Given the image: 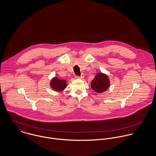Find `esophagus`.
<instances>
[{"label":"esophagus","mask_w":156,"mask_h":156,"mask_svg":"<svg viewBox=\"0 0 156 156\" xmlns=\"http://www.w3.org/2000/svg\"><path fill=\"white\" fill-rule=\"evenodd\" d=\"M83 77H84V74H82L80 76H76V78L77 79H82Z\"/></svg>","instance_id":"esophagus-1"}]
</instances>
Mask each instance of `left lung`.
Here are the masks:
<instances>
[{"label": "left lung", "instance_id": "1", "mask_svg": "<svg viewBox=\"0 0 156 156\" xmlns=\"http://www.w3.org/2000/svg\"><path fill=\"white\" fill-rule=\"evenodd\" d=\"M110 85V80L108 76L101 72H99L91 82V88L97 93H102L106 91Z\"/></svg>", "mask_w": 156, "mask_h": 156}]
</instances>
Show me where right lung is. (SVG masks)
Wrapping results in <instances>:
<instances>
[{
    "instance_id": "add662e5",
    "label": "right lung",
    "mask_w": 156,
    "mask_h": 156,
    "mask_svg": "<svg viewBox=\"0 0 156 156\" xmlns=\"http://www.w3.org/2000/svg\"><path fill=\"white\" fill-rule=\"evenodd\" d=\"M50 85L54 90L62 92L67 88V82L66 80H61L57 77H54L50 82Z\"/></svg>"
}]
</instances>
